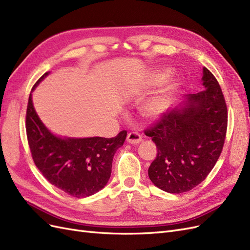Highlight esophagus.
Returning a JSON list of instances; mask_svg holds the SVG:
<instances>
[{"label": "esophagus", "mask_w": 250, "mask_h": 250, "mask_svg": "<svg viewBox=\"0 0 250 250\" xmlns=\"http://www.w3.org/2000/svg\"><path fill=\"white\" fill-rule=\"evenodd\" d=\"M141 141H142V135L137 131L129 132L127 135V142L130 144H134V145H137V144L141 143Z\"/></svg>", "instance_id": "obj_1"}]
</instances>
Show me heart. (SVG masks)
<instances>
[{"label": "heart", "instance_id": "heart-1", "mask_svg": "<svg viewBox=\"0 0 250 250\" xmlns=\"http://www.w3.org/2000/svg\"><path fill=\"white\" fill-rule=\"evenodd\" d=\"M170 74L171 70L169 69H161L154 72L152 74V77H151V84L154 86L163 84V83L168 79ZM180 84L181 79L179 77L174 78L160 96H157L154 99L150 100L146 104H144L141 110L143 117H145L149 120H155L157 118H160L162 115H164L169 108L172 98L174 94L176 93V90L180 86Z\"/></svg>", "mask_w": 250, "mask_h": 250}]
</instances>
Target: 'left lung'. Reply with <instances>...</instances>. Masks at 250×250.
<instances>
[{
	"mask_svg": "<svg viewBox=\"0 0 250 250\" xmlns=\"http://www.w3.org/2000/svg\"><path fill=\"white\" fill-rule=\"evenodd\" d=\"M202 82L203 90L187 95L178 107L165 112L145 130L157 147L149 178L168 193H185L198 186L222 152L228 107L220 85L207 67Z\"/></svg>",
	"mask_w": 250,
	"mask_h": 250,
	"instance_id": "left-lung-1",
	"label": "left lung"
}]
</instances>
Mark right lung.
Here are the masks:
<instances>
[{
    "mask_svg": "<svg viewBox=\"0 0 250 250\" xmlns=\"http://www.w3.org/2000/svg\"><path fill=\"white\" fill-rule=\"evenodd\" d=\"M44 73L35 86L47 76ZM28 144L34 164L50 184L73 197L83 198L106 186L112 158L123 146L127 131L115 138L62 139L51 133L42 124L29 96L26 113Z\"/></svg>",
    "mask_w": 250,
    "mask_h": 250,
    "instance_id": "right-lung-1",
    "label": "right lung"
}]
</instances>
